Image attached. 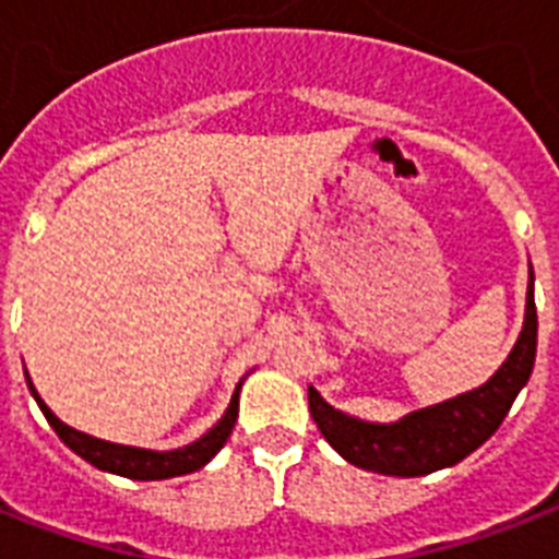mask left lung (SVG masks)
I'll list each match as a JSON object with an SVG mask.
<instances>
[{
  "label": "left lung",
  "instance_id": "left-lung-1",
  "mask_svg": "<svg viewBox=\"0 0 559 559\" xmlns=\"http://www.w3.org/2000/svg\"><path fill=\"white\" fill-rule=\"evenodd\" d=\"M537 356V307L534 270L528 264L525 321L500 370L485 384L437 405L419 407L396 421H367L324 402L319 390H307L310 413L324 439L356 468L384 476H425L451 468L493 437L528 384Z\"/></svg>",
  "mask_w": 559,
  "mask_h": 559
}]
</instances>
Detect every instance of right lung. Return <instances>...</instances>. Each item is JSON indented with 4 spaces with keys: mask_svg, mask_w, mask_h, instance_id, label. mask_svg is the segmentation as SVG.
<instances>
[{
    "mask_svg": "<svg viewBox=\"0 0 559 559\" xmlns=\"http://www.w3.org/2000/svg\"><path fill=\"white\" fill-rule=\"evenodd\" d=\"M25 382H28L31 396L36 399L39 411L45 413V419L57 430V437L76 453L83 456L85 462H91L94 468L106 471V474L126 476V479H140V483H152V479H171V476H183L201 471L206 462L215 460V453L221 451L229 439L235 428V419H238V399H240V384L235 388L233 399H229V407L224 411V416L212 425V428L203 433L201 439L183 444V448H171V451H152V448H134V444H117L106 442V439L88 437L83 430L71 428L62 419H57V413L45 405L43 396L36 393L31 376L25 373Z\"/></svg>",
    "mask_w": 559,
    "mask_h": 559,
    "instance_id": "obj_1",
    "label": "right lung"
}]
</instances>
